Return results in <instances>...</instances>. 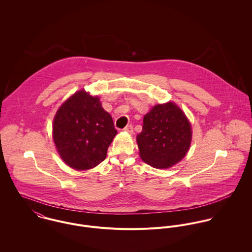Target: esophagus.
<instances>
[{
  "label": "esophagus",
  "mask_w": 252,
  "mask_h": 252,
  "mask_svg": "<svg viewBox=\"0 0 252 252\" xmlns=\"http://www.w3.org/2000/svg\"><path fill=\"white\" fill-rule=\"evenodd\" d=\"M125 132H127V133H129V134H133V132H134V128H133V125H128V126H126L124 129H123Z\"/></svg>",
  "instance_id": "esophagus-1"
}]
</instances>
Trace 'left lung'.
Returning a JSON list of instances; mask_svg holds the SVG:
<instances>
[{"label": "left lung", "instance_id": "1", "mask_svg": "<svg viewBox=\"0 0 252 252\" xmlns=\"http://www.w3.org/2000/svg\"><path fill=\"white\" fill-rule=\"evenodd\" d=\"M192 130L184 112L175 103L154 106L144 117L143 131L137 136L140 156L156 169H167L186 155Z\"/></svg>", "mask_w": 252, "mask_h": 252}]
</instances>
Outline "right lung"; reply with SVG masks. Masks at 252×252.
<instances>
[{
    "label": "right lung",
    "mask_w": 252,
    "mask_h": 252,
    "mask_svg": "<svg viewBox=\"0 0 252 252\" xmlns=\"http://www.w3.org/2000/svg\"><path fill=\"white\" fill-rule=\"evenodd\" d=\"M52 129L60 157L78 171L92 169L103 162L117 134L99 97L84 90L75 92L58 108Z\"/></svg>",
    "instance_id": "obj_1"
}]
</instances>
